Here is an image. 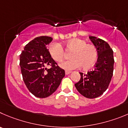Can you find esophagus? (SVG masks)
I'll use <instances>...</instances> for the list:
<instances>
[{
  "label": "esophagus",
  "instance_id": "1",
  "mask_svg": "<svg viewBox=\"0 0 128 128\" xmlns=\"http://www.w3.org/2000/svg\"><path fill=\"white\" fill-rule=\"evenodd\" d=\"M71 71H68V70H66V71H65V74H66V75H68V74H71Z\"/></svg>",
  "mask_w": 128,
  "mask_h": 128
}]
</instances>
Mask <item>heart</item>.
Listing matches in <instances>:
<instances>
[{"mask_svg":"<svg viewBox=\"0 0 128 128\" xmlns=\"http://www.w3.org/2000/svg\"><path fill=\"white\" fill-rule=\"evenodd\" d=\"M67 52H72L70 55V60L61 64L60 66L65 70H71L82 66L88 68L93 66L98 58V53L96 47L87 44L85 40L74 38L65 43ZM49 52L54 61L61 63L65 58V52L58 42H52L49 46Z\"/></svg>","mask_w":128,"mask_h":128,"instance_id":"obj_1","label":"heart"}]
</instances>
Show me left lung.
<instances>
[{"label":"left lung","mask_w":128,"mask_h":128,"mask_svg":"<svg viewBox=\"0 0 128 128\" xmlns=\"http://www.w3.org/2000/svg\"><path fill=\"white\" fill-rule=\"evenodd\" d=\"M89 38L98 53L94 69L87 74L80 73V79L75 84L76 90L84 97L94 98L101 96L109 87L114 70L113 51L107 42L94 36Z\"/></svg>","instance_id":"left-lung-1"}]
</instances>
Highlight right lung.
<instances>
[{"label":"right lung","instance_id":"obj_1","mask_svg":"<svg viewBox=\"0 0 128 128\" xmlns=\"http://www.w3.org/2000/svg\"><path fill=\"white\" fill-rule=\"evenodd\" d=\"M52 40L49 36L36 38L26 45L20 54L19 65L24 84L39 98L47 97L55 92L65 75V70L57 65L46 48Z\"/></svg>","mask_w":128,"mask_h":128}]
</instances>
